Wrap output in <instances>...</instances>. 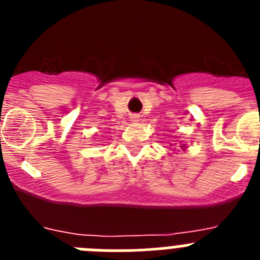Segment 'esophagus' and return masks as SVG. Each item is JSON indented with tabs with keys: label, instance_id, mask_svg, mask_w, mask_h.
Listing matches in <instances>:
<instances>
[{
	"label": "esophagus",
	"instance_id": "1",
	"mask_svg": "<svg viewBox=\"0 0 260 260\" xmlns=\"http://www.w3.org/2000/svg\"><path fill=\"white\" fill-rule=\"evenodd\" d=\"M132 121L133 122H138V121H139V117H138L137 114H134V116H132Z\"/></svg>",
	"mask_w": 260,
	"mask_h": 260
}]
</instances>
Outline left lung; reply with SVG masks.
Listing matches in <instances>:
<instances>
[{
  "label": "left lung",
  "instance_id": "obj_1",
  "mask_svg": "<svg viewBox=\"0 0 260 260\" xmlns=\"http://www.w3.org/2000/svg\"><path fill=\"white\" fill-rule=\"evenodd\" d=\"M182 148H185V146H183V144H182Z\"/></svg>",
  "mask_w": 260,
  "mask_h": 260
}]
</instances>
